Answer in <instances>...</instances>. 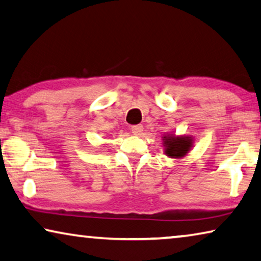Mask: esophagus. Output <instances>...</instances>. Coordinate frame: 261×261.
<instances>
[{
  "instance_id": "obj_1",
  "label": "esophagus",
  "mask_w": 261,
  "mask_h": 261,
  "mask_svg": "<svg viewBox=\"0 0 261 261\" xmlns=\"http://www.w3.org/2000/svg\"><path fill=\"white\" fill-rule=\"evenodd\" d=\"M132 134L135 136H141L143 134V125H135L131 127Z\"/></svg>"
}]
</instances>
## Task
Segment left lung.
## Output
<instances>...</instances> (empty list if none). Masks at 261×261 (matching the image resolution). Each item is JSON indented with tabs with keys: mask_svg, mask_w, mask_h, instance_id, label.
Returning a JSON list of instances; mask_svg holds the SVG:
<instances>
[{
	"mask_svg": "<svg viewBox=\"0 0 261 261\" xmlns=\"http://www.w3.org/2000/svg\"><path fill=\"white\" fill-rule=\"evenodd\" d=\"M164 153L170 158H182L189 153L193 145V139L190 136L166 135L163 137Z\"/></svg>",
	"mask_w": 261,
	"mask_h": 261,
	"instance_id": "obj_1",
	"label": "left lung"
}]
</instances>
